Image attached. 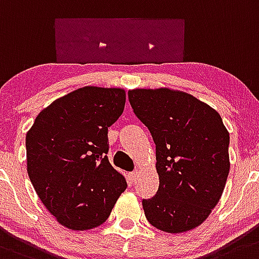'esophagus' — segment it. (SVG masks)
I'll use <instances>...</instances> for the list:
<instances>
[{"label":"esophagus","instance_id":"1","mask_svg":"<svg viewBox=\"0 0 259 259\" xmlns=\"http://www.w3.org/2000/svg\"><path fill=\"white\" fill-rule=\"evenodd\" d=\"M138 177H139V171H138V170H134V171L129 173V178H130V181H132V182L137 181V179H138Z\"/></svg>","mask_w":259,"mask_h":259}]
</instances>
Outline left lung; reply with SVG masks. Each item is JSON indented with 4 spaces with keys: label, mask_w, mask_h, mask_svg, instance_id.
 Listing matches in <instances>:
<instances>
[{
    "label": "left lung",
    "mask_w": 259,
    "mask_h": 259,
    "mask_svg": "<svg viewBox=\"0 0 259 259\" xmlns=\"http://www.w3.org/2000/svg\"><path fill=\"white\" fill-rule=\"evenodd\" d=\"M127 95L156 144L160 186L142 201L147 221L169 234L190 231L208 218L225 190L230 134L222 117L179 90L134 89Z\"/></svg>",
    "instance_id": "8db88e82"
}]
</instances>
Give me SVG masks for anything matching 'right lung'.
<instances>
[{
	"label": "right lung",
	"instance_id": "add662e5",
	"mask_svg": "<svg viewBox=\"0 0 259 259\" xmlns=\"http://www.w3.org/2000/svg\"><path fill=\"white\" fill-rule=\"evenodd\" d=\"M125 101L124 89L85 86L42 109L28 130V176L46 209L69 230L101 226L126 190L107 157L108 127Z\"/></svg>",
	"mask_w": 259,
	"mask_h": 259
}]
</instances>
